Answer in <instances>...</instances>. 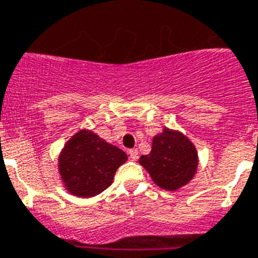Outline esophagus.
<instances>
[{"instance_id": "obj_1", "label": "esophagus", "mask_w": 258, "mask_h": 258, "mask_svg": "<svg viewBox=\"0 0 258 258\" xmlns=\"http://www.w3.org/2000/svg\"><path fill=\"white\" fill-rule=\"evenodd\" d=\"M130 153V157H131L132 161H136L139 158V152L138 149H131V151L128 152Z\"/></svg>"}]
</instances>
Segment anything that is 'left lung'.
<instances>
[{
    "label": "left lung",
    "mask_w": 258,
    "mask_h": 258,
    "mask_svg": "<svg viewBox=\"0 0 258 258\" xmlns=\"http://www.w3.org/2000/svg\"><path fill=\"white\" fill-rule=\"evenodd\" d=\"M139 163L158 187L176 191L194 179L199 156L194 143L182 132L163 128L153 138L151 153L140 157Z\"/></svg>",
    "instance_id": "8db88e82"
}]
</instances>
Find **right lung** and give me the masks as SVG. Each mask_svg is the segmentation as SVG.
Returning a JSON list of instances; mask_svg holds the SVG:
<instances>
[{
	"instance_id": "right-lung-1",
	"label": "right lung",
	"mask_w": 258,
	"mask_h": 258,
	"mask_svg": "<svg viewBox=\"0 0 258 258\" xmlns=\"http://www.w3.org/2000/svg\"><path fill=\"white\" fill-rule=\"evenodd\" d=\"M127 154L91 130H80L64 144L58 157V171L64 188L78 197H93L113 183Z\"/></svg>"
}]
</instances>
